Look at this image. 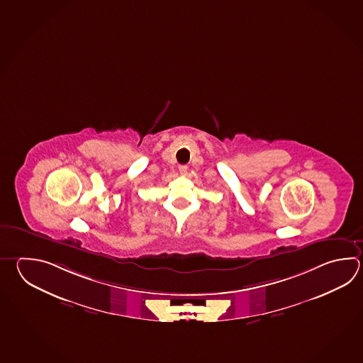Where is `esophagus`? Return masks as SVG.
I'll return each mask as SVG.
<instances>
[{"instance_id":"34e87169","label":"esophagus","mask_w":363,"mask_h":363,"mask_svg":"<svg viewBox=\"0 0 363 363\" xmlns=\"http://www.w3.org/2000/svg\"><path fill=\"white\" fill-rule=\"evenodd\" d=\"M178 170H179V173H181L182 176H186V174H187V167H186V165H179Z\"/></svg>"}]
</instances>
